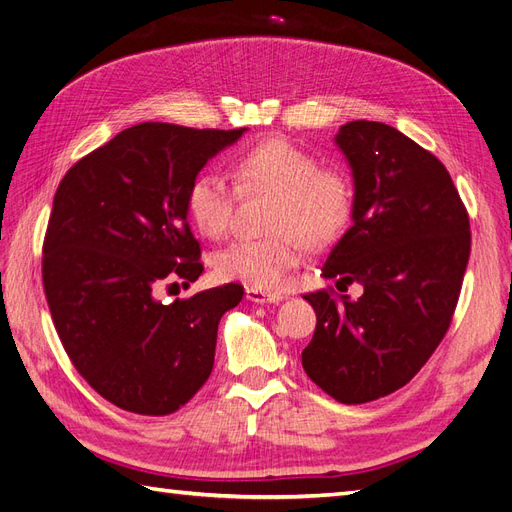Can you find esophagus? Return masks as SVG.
<instances>
[{
  "label": "esophagus",
  "mask_w": 512,
  "mask_h": 512,
  "mask_svg": "<svg viewBox=\"0 0 512 512\" xmlns=\"http://www.w3.org/2000/svg\"><path fill=\"white\" fill-rule=\"evenodd\" d=\"M245 297H247V301H252V303H280L284 299V294L265 292V290H258V288H247Z\"/></svg>",
  "instance_id": "34e87169"
}]
</instances>
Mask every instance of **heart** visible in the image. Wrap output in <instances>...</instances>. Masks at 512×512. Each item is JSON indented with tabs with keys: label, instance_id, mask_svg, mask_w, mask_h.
<instances>
[{
	"label": "heart",
	"instance_id": "1",
	"mask_svg": "<svg viewBox=\"0 0 512 512\" xmlns=\"http://www.w3.org/2000/svg\"><path fill=\"white\" fill-rule=\"evenodd\" d=\"M241 194L273 196L267 226L273 235L237 239L213 258L220 280L247 288L282 286L288 269L297 267L309 245H329L348 228L354 211L352 183L339 168L320 160L286 138H267L245 149L232 164ZM239 192L215 170L194 177L185 196L190 222L207 239H220L230 226Z\"/></svg>",
	"mask_w": 512,
	"mask_h": 512
}]
</instances>
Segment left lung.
I'll return each instance as SVG.
<instances>
[{"label":"left lung","mask_w":512,"mask_h":512,"mask_svg":"<svg viewBox=\"0 0 512 512\" xmlns=\"http://www.w3.org/2000/svg\"><path fill=\"white\" fill-rule=\"evenodd\" d=\"M354 179L352 226L322 277L339 290L303 294L316 331L305 374L339 404H365L408 384L438 348L470 258V220L444 164L380 121H350L335 136Z\"/></svg>","instance_id":"left-lung-1"}]
</instances>
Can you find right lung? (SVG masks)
<instances>
[{"mask_svg":"<svg viewBox=\"0 0 512 512\" xmlns=\"http://www.w3.org/2000/svg\"><path fill=\"white\" fill-rule=\"evenodd\" d=\"M243 132L138 123L76 162L55 192L42 247L46 303L76 371L121 410L173 414L211 376L220 318L243 286L168 305L156 292L203 273L185 196Z\"/></svg>","mask_w":512,"mask_h":512,"instance_id":"obj_1","label":"right lung"}]
</instances>
